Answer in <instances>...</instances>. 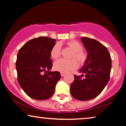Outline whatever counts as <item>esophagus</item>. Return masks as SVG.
Listing matches in <instances>:
<instances>
[{"instance_id":"obj_1","label":"esophagus","mask_w":126,"mask_h":126,"mask_svg":"<svg viewBox=\"0 0 126 126\" xmlns=\"http://www.w3.org/2000/svg\"><path fill=\"white\" fill-rule=\"evenodd\" d=\"M61 77H63L65 76V73H61Z\"/></svg>"}]
</instances>
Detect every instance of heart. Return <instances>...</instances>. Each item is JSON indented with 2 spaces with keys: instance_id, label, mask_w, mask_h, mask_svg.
I'll use <instances>...</instances> for the list:
<instances>
[{
  "instance_id": "obj_1",
  "label": "heart",
  "mask_w": 126,
  "mask_h": 126,
  "mask_svg": "<svg viewBox=\"0 0 126 126\" xmlns=\"http://www.w3.org/2000/svg\"><path fill=\"white\" fill-rule=\"evenodd\" d=\"M67 45L74 51L72 58H75L80 64H84L87 59V54L82 50V44L76 40H72L67 43ZM61 55V46L59 43H57L53 47L50 51V56L54 59H58ZM78 67V63L76 59H60L55 62L54 69L57 71L65 73L76 69Z\"/></svg>"
}]
</instances>
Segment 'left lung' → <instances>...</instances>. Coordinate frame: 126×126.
<instances>
[{"instance_id": "1", "label": "left lung", "mask_w": 126, "mask_h": 126, "mask_svg": "<svg viewBox=\"0 0 126 126\" xmlns=\"http://www.w3.org/2000/svg\"><path fill=\"white\" fill-rule=\"evenodd\" d=\"M81 41L88 53L87 61L79 71L85 75H74L70 91L74 98L88 101L97 97L107 84L112 60L107 48L97 40L82 37Z\"/></svg>"}]
</instances>
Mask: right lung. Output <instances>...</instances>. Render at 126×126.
<instances>
[{
    "label": "right lung",
    "mask_w": 126,
    "mask_h": 126,
    "mask_svg": "<svg viewBox=\"0 0 126 126\" xmlns=\"http://www.w3.org/2000/svg\"><path fill=\"white\" fill-rule=\"evenodd\" d=\"M56 40L40 37L27 42L17 54V78L21 88L32 98L46 100L52 96L61 79L58 71L51 72L50 51ZM44 72L43 75L42 72Z\"/></svg>",
    "instance_id": "right-lung-1"
}]
</instances>
